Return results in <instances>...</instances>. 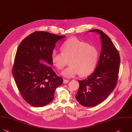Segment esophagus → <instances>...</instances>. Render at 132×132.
<instances>
[{"instance_id":"34e87169","label":"esophagus","mask_w":132,"mask_h":132,"mask_svg":"<svg viewBox=\"0 0 132 132\" xmlns=\"http://www.w3.org/2000/svg\"><path fill=\"white\" fill-rule=\"evenodd\" d=\"M68 82H69V80H68L64 79V80H63V83H64V84H66V83H68Z\"/></svg>"}]
</instances>
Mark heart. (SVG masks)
I'll return each instance as SVG.
<instances>
[{
    "label": "heart",
    "mask_w": 132,
    "mask_h": 132,
    "mask_svg": "<svg viewBox=\"0 0 132 132\" xmlns=\"http://www.w3.org/2000/svg\"><path fill=\"white\" fill-rule=\"evenodd\" d=\"M61 49L62 52L53 50L51 61L58 70L63 69L69 61L70 66L61 73L63 77L71 78L79 73L85 77L93 72L98 59V52L95 47L77 38H71L62 44Z\"/></svg>",
    "instance_id": "b5f03b06"
}]
</instances>
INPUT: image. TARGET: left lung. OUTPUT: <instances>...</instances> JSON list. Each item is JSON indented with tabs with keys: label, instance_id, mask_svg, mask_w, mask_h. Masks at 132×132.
Masks as SVG:
<instances>
[{
	"label": "left lung",
	"instance_id": "obj_1",
	"mask_svg": "<svg viewBox=\"0 0 132 132\" xmlns=\"http://www.w3.org/2000/svg\"><path fill=\"white\" fill-rule=\"evenodd\" d=\"M100 35L101 52L96 68L90 76L79 80V88L76 96L80 104L93 107L105 101L114 90L117 83L120 57L110 38L98 29L89 31Z\"/></svg>",
	"mask_w": 132,
	"mask_h": 132
}]
</instances>
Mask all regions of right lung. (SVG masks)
I'll return each instance as SVG.
<instances>
[{
    "label": "right lung",
    "instance_id": "add662e5",
    "mask_svg": "<svg viewBox=\"0 0 132 132\" xmlns=\"http://www.w3.org/2000/svg\"><path fill=\"white\" fill-rule=\"evenodd\" d=\"M65 37L46 31L34 32L25 39L18 48L12 75L23 99L34 107L51 103L56 87L63 80L51 67V54L56 42Z\"/></svg>",
    "mask_w": 132,
    "mask_h": 132
}]
</instances>
